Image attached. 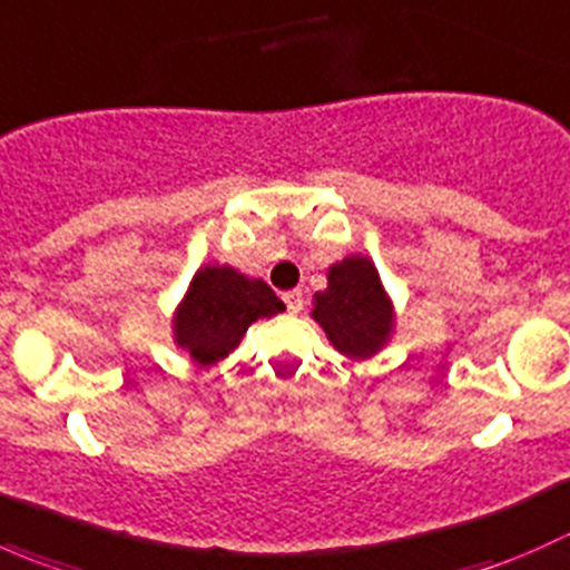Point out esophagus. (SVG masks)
<instances>
[{
	"instance_id": "34e87169",
	"label": "esophagus",
	"mask_w": 570,
	"mask_h": 570,
	"mask_svg": "<svg viewBox=\"0 0 570 570\" xmlns=\"http://www.w3.org/2000/svg\"><path fill=\"white\" fill-rule=\"evenodd\" d=\"M284 303H286V312L301 314L303 312V292L301 289L284 292Z\"/></svg>"
}]
</instances>
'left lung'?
I'll use <instances>...</instances> for the list:
<instances>
[{"instance_id":"left-lung-1","label":"left lung","mask_w":570,"mask_h":570,"mask_svg":"<svg viewBox=\"0 0 570 570\" xmlns=\"http://www.w3.org/2000/svg\"><path fill=\"white\" fill-rule=\"evenodd\" d=\"M312 317L333 347L350 358H370L389 342L394 312L375 264L347 256L327 269V289L314 295Z\"/></svg>"}]
</instances>
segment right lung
Returning a JSON list of instances; mask_svg holds the SVG:
<instances>
[{"label": "right lung", "instance_id": "add662e5", "mask_svg": "<svg viewBox=\"0 0 570 570\" xmlns=\"http://www.w3.org/2000/svg\"><path fill=\"white\" fill-rule=\"evenodd\" d=\"M278 312H284V303L264 281L248 278L226 264H209L195 273L176 308V344L198 364L209 366L243 342L250 322Z\"/></svg>", "mask_w": 570, "mask_h": 570}]
</instances>
